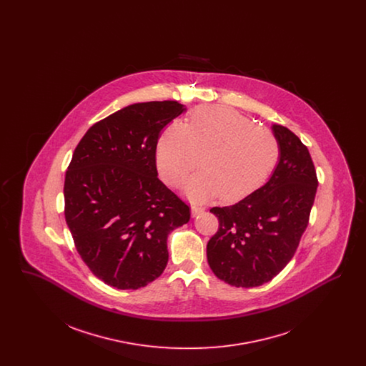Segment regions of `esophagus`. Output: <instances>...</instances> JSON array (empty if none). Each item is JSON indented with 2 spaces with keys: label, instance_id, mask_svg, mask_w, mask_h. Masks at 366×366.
I'll list each match as a JSON object with an SVG mask.
<instances>
[{
  "label": "esophagus",
  "instance_id": "obj_1",
  "mask_svg": "<svg viewBox=\"0 0 366 366\" xmlns=\"http://www.w3.org/2000/svg\"><path fill=\"white\" fill-rule=\"evenodd\" d=\"M204 211L203 207H199V206H192L191 207V214L192 217H196V215H199V214H202Z\"/></svg>",
  "mask_w": 366,
  "mask_h": 366
}]
</instances>
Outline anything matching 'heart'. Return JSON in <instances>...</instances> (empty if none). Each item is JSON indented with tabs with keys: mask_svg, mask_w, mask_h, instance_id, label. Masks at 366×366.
<instances>
[{
	"mask_svg": "<svg viewBox=\"0 0 366 366\" xmlns=\"http://www.w3.org/2000/svg\"><path fill=\"white\" fill-rule=\"evenodd\" d=\"M182 191L193 202L222 197L243 199L258 189L274 170L280 148L274 134L227 107H204L193 111L188 123H170L157 145L160 177L179 184L197 164Z\"/></svg>",
	"mask_w": 366,
	"mask_h": 366,
	"instance_id": "1",
	"label": "heart"
}]
</instances>
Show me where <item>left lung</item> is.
Segmentation results:
<instances>
[{
  "label": "left lung",
  "instance_id": "1",
  "mask_svg": "<svg viewBox=\"0 0 366 366\" xmlns=\"http://www.w3.org/2000/svg\"><path fill=\"white\" fill-rule=\"evenodd\" d=\"M272 132L280 155L269 181L233 206L209 209L219 227L207 244V261L218 279L234 287H259L292 259L318 187L307 147L281 124Z\"/></svg>",
  "mask_w": 366,
  "mask_h": 366
}]
</instances>
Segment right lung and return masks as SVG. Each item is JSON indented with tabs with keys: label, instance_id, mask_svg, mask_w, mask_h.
Returning a JSON list of instances; mask_svg holds the SVG:
<instances>
[{
	"label": "right lung",
	"instance_id": "1",
	"mask_svg": "<svg viewBox=\"0 0 366 366\" xmlns=\"http://www.w3.org/2000/svg\"><path fill=\"white\" fill-rule=\"evenodd\" d=\"M178 102L127 105L94 123L76 145L64 181L66 222L90 272L118 290L157 280L167 236L189 207L159 178L157 139L185 112Z\"/></svg>",
	"mask_w": 366,
	"mask_h": 366
}]
</instances>
